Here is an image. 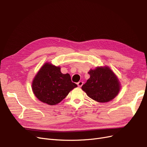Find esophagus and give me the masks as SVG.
<instances>
[{
  "mask_svg": "<svg viewBox=\"0 0 147 147\" xmlns=\"http://www.w3.org/2000/svg\"><path fill=\"white\" fill-rule=\"evenodd\" d=\"M83 84H84V83H83V82H82V81H79V82L78 83V86H79V87H81V86H82Z\"/></svg>",
  "mask_w": 147,
  "mask_h": 147,
  "instance_id": "34e87169",
  "label": "esophagus"
}]
</instances>
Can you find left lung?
Returning a JSON list of instances; mask_svg holds the SVG:
<instances>
[{
    "label": "left lung",
    "mask_w": 147,
    "mask_h": 147,
    "mask_svg": "<svg viewBox=\"0 0 147 147\" xmlns=\"http://www.w3.org/2000/svg\"><path fill=\"white\" fill-rule=\"evenodd\" d=\"M90 78L82 86L88 96L99 103L110 101L118 94L121 84L117 76L107 66L97 67L88 72Z\"/></svg>",
    "instance_id": "8db88e82"
}]
</instances>
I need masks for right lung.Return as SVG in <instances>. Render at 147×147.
<instances>
[{"label": "right lung", "mask_w": 147, "mask_h": 147, "mask_svg": "<svg viewBox=\"0 0 147 147\" xmlns=\"http://www.w3.org/2000/svg\"><path fill=\"white\" fill-rule=\"evenodd\" d=\"M78 85L68 73L62 74L61 67L46 62L35 75L32 89L36 97L49 105L58 104Z\"/></svg>", "instance_id": "add662e5"}]
</instances>
